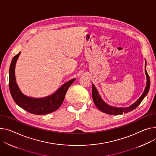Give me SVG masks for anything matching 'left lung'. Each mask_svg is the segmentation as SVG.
Masks as SVG:
<instances>
[{
	"instance_id": "obj_1",
	"label": "left lung",
	"mask_w": 156,
	"mask_h": 156,
	"mask_svg": "<svg viewBox=\"0 0 156 156\" xmlns=\"http://www.w3.org/2000/svg\"><path fill=\"white\" fill-rule=\"evenodd\" d=\"M145 62H146V66H145V73H146V78H147V83H146V87L144 89V91L142 93V95L140 97V98L136 101L134 102L133 104L130 105L127 107H113L105 103L103 99L101 98L99 93L95 87V85L92 83V97L93 100L94 102L95 105L96 107L101 112L103 113H105L107 114H109V115H122L123 113H126L127 112H129L133 110H134L136 108H137L141 101L143 100V99L145 98L150 88V84L151 81L149 76V75L146 70V60L145 59Z\"/></svg>"
}]
</instances>
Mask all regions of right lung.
<instances>
[{
	"mask_svg": "<svg viewBox=\"0 0 156 156\" xmlns=\"http://www.w3.org/2000/svg\"><path fill=\"white\" fill-rule=\"evenodd\" d=\"M20 54V52L13 58L9 68V85L10 94L14 101L20 108L36 115H45L56 111L63 103L68 89L76 79L69 80L53 94L46 97L33 98L27 97L20 90L16 81V64Z\"/></svg>",
	"mask_w": 156,
	"mask_h": 156,
	"instance_id": "add662e5",
	"label": "right lung"
}]
</instances>
